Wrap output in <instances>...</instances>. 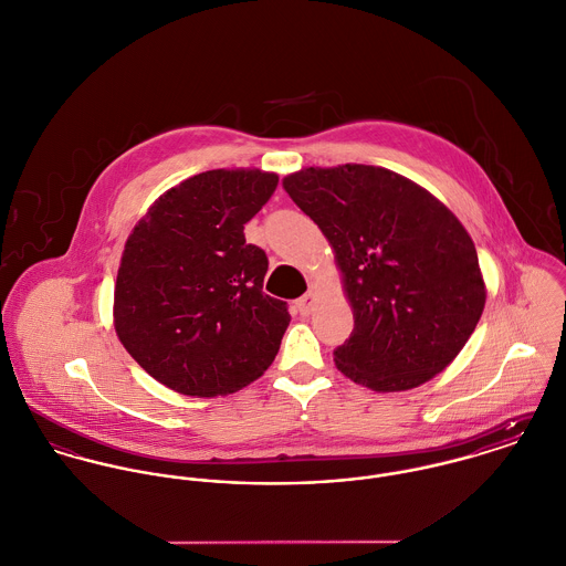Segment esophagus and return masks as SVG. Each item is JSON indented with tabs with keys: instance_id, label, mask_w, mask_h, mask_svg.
<instances>
[{
	"instance_id": "esophagus-1",
	"label": "esophagus",
	"mask_w": 566,
	"mask_h": 566,
	"mask_svg": "<svg viewBox=\"0 0 566 566\" xmlns=\"http://www.w3.org/2000/svg\"><path fill=\"white\" fill-rule=\"evenodd\" d=\"M314 306H316V293H314L313 289H308L297 302H295V308L300 311V314H311L314 311Z\"/></svg>"
}]
</instances>
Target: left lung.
Listing matches in <instances>:
<instances>
[{
	"label": "left lung",
	"instance_id": "1",
	"mask_svg": "<svg viewBox=\"0 0 566 566\" xmlns=\"http://www.w3.org/2000/svg\"><path fill=\"white\" fill-rule=\"evenodd\" d=\"M334 250L354 311L343 376L377 392L421 386L471 338L486 286L475 245L430 190L371 165L306 167L282 180Z\"/></svg>",
	"mask_w": 566,
	"mask_h": 566
}]
</instances>
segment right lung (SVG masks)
<instances>
[{
  "label": "right lung",
  "instance_id": "1",
  "mask_svg": "<svg viewBox=\"0 0 566 566\" xmlns=\"http://www.w3.org/2000/svg\"><path fill=\"white\" fill-rule=\"evenodd\" d=\"M277 176L212 169L163 192L134 226L115 284V329L127 354L167 388L230 395L277 356L291 314L262 293L266 253L245 223Z\"/></svg>",
  "mask_w": 566,
  "mask_h": 566
}]
</instances>
